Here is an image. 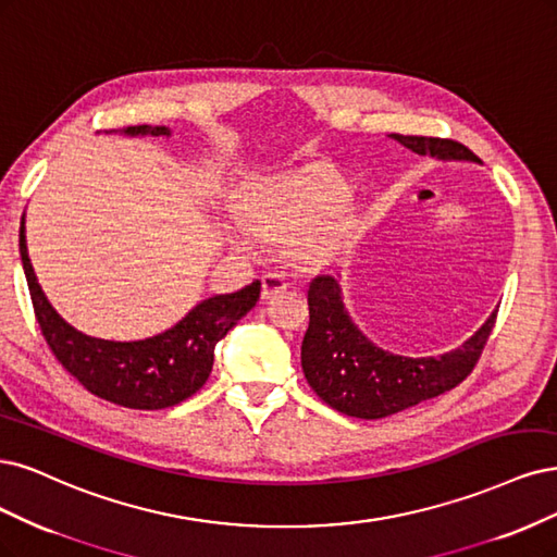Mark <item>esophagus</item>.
<instances>
[{"label":"esophagus","instance_id":"1","mask_svg":"<svg viewBox=\"0 0 557 557\" xmlns=\"http://www.w3.org/2000/svg\"><path fill=\"white\" fill-rule=\"evenodd\" d=\"M287 285H290V283L285 281V276H281L276 272H267V274H262V297L270 299L276 293H283Z\"/></svg>","mask_w":557,"mask_h":557}]
</instances>
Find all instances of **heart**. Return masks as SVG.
Returning <instances> with one entry per match:
<instances>
[{"mask_svg":"<svg viewBox=\"0 0 557 557\" xmlns=\"http://www.w3.org/2000/svg\"><path fill=\"white\" fill-rule=\"evenodd\" d=\"M348 182L330 165H311L258 177L248 182L237 196L244 227L235 239L251 251L258 239L276 242L293 237V251L304 260H318L332 253L350 230L343 200Z\"/></svg>","mask_w":557,"mask_h":557,"instance_id":"obj_1","label":"heart"}]
</instances>
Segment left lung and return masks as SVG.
<instances>
[{
  "mask_svg": "<svg viewBox=\"0 0 557 557\" xmlns=\"http://www.w3.org/2000/svg\"><path fill=\"white\" fill-rule=\"evenodd\" d=\"M394 140L421 157L476 161L472 151L449 138L400 136ZM309 330L301 341V369L311 389L330 408L359 419H380L454 389L472 373L495 327L497 311L461 348L440 357H400L377 348L343 309L332 276L309 285Z\"/></svg>",
  "mask_w": 557,
  "mask_h": 557,
  "instance_id": "1",
  "label": "left lung"
}]
</instances>
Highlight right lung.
<instances>
[{
	"instance_id": "1",
	"label": "right lung",
	"mask_w": 557,
	"mask_h": 557,
	"mask_svg": "<svg viewBox=\"0 0 557 557\" xmlns=\"http://www.w3.org/2000/svg\"><path fill=\"white\" fill-rule=\"evenodd\" d=\"M128 136H170L165 126H128ZM21 258L34 315L57 361L94 396L131 410H163L194 396L212 373L216 343L253 309L260 281L200 301L168 332L145 341H103L73 330L36 281L21 221Z\"/></svg>"
}]
</instances>
